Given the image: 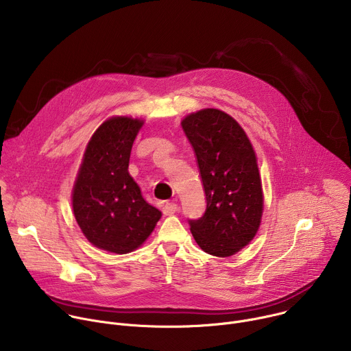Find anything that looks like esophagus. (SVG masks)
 <instances>
[{"label": "esophagus", "instance_id": "1", "mask_svg": "<svg viewBox=\"0 0 351 351\" xmlns=\"http://www.w3.org/2000/svg\"><path fill=\"white\" fill-rule=\"evenodd\" d=\"M178 210H179V207L175 203H165L162 207V213L165 215H173L175 213H178Z\"/></svg>", "mask_w": 351, "mask_h": 351}]
</instances>
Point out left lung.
I'll return each mask as SVG.
<instances>
[{"label":"left lung","mask_w":351,"mask_h":351,"mask_svg":"<svg viewBox=\"0 0 351 351\" xmlns=\"http://www.w3.org/2000/svg\"><path fill=\"white\" fill-rule=\"evenodd\" d=\"M197 158L207 207L190 219V230L206 253L229 257L256 236L264 198L257 157L241 126L228 114L207 108L182 121Z\"/></svg>","instance_id":"left-lung-1"}]
</instances>
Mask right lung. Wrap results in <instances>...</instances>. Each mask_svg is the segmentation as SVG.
I'll return each mask as SVG.
<instances>
[{"label": "right lung", "instance_id": "right-lung-1", "mask_svg": "<svg viewBox=\"0 0 351 351\" xmlns=\"http://www.w3.org/2000/svg\"><path fill=\"white\" fill-rule=\"evenodd\" d=\"M143 121L114 117L91 136L72 191L77 225L95 247L126 254L156 228L161 211L149 206L129 175L133 141Z\"/></svg>", "mask_w": 351, "mask_h": 351}]
</instances>
